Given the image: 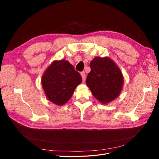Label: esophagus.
<instances>
[{"label":"esophagus","mask_w":159,"mask_h":159,"mask_svg":"<svg viewBox=\"0 0 159 159\" xmlns=\"http://www.w3.org/2000/svg\"><path fill=\"white\" fill-rule=\"evenodd\" d=\"M80 74H81V78H82L83 82H84L85 80V72H84V71L81 72Z\"/></svg>","instance_id":"34e87169"}]
</instances>
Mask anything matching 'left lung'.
Here are the masks:
<instances>
[{"instance_id": "obj_1", "label": "left lung", "mask_w": 159, "mask_h": 159, "mask_svg": "<svg viewBox=\"0 0 159 159\" xmlns=\"http://www.w3.org/2000/svg\"><path fill=\"white\" fill-rule=\"evenodd\" d=\"M91 71L86 84L93 95L106 104L116 99L123 85V77L119 67L109 57H95L90 63Z\"/></svg>"}]
</instances>
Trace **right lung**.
<instances>
[{
	"instance_id": "add662e5",
	"label": "right lung",
	"mask_w": 159,
	"mask_h": 159,
	"mask_svg": "<svg viewBox=\"0 0 159 159\" xmlns=\"http://www.w3.org/2000/svg\"><path fill=\"white\" fill-rule=\"evenodd\" d=\"M82 78L68 61H54L42 77V85L46 98L53 103L63 105L71 98Z\"/></svg>"
}]
</instances>
